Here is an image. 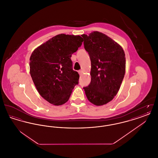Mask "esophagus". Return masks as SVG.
<instances>
[{
	"label": "esophagus",
	"instance_id": "obj_1",
	"mask_svg": "<svg viewBox=\"0 0 158 158\" xmlns=\"http://www.w3.org/2000/svg\"><path fill=\"white\" fill-rule=\"evenodd\" d=\"M78 73H79V75H82L83 73V70H79V72H78Z\"/></svg>",
	"mask_w": 158,
	"mask_h": 158
}]
</instances>
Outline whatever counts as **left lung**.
<instances>
[{
  "label": "left lung",
  "mask_w": 158,
  "mask_h": 158,
  "mask_svg": "<svg viewBox=\"0 0 158 158\" xmlns=\"http://www.w3.org/2000/svg\"><path fill=\"white\" fill-rule=\"evenodd\" d=\"M82 37L91 61V81L83 89L92 104L105 105L120 89L126 72L125 53L120 44L102 32L94 31Z\"/></svg>",
  "instance_id": "obj_1"
}]
</instances>
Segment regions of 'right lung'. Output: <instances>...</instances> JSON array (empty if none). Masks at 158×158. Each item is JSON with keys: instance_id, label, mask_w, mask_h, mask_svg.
<instances>
[{"instance_id": "1", "label": "right lung", "mask_w": 158, "mask_h": 158, "mask_svg": "<svg viewBox=\"0 0 158 158\" xmlns=\"http://www.w3.org/2000/svg\"><path fill=\"white\" fill-rule=\"evenodd\" d=\"M83 41L79 35L61 34L36 48L31 55L30 73L40 95L54 105L65 104L79 75L71 57Z\"/></svg>"}]
</instances>
